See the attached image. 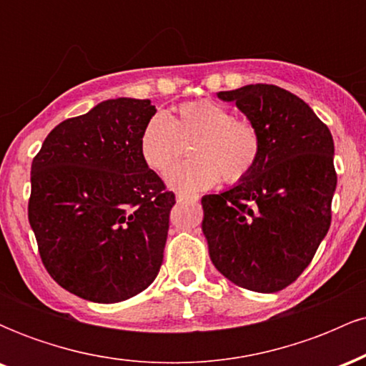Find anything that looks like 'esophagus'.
<instances>
[{
	"instance_id": "34e87169",
	"label": "esophagus",
	"mask_w": 366,
	"mask_h": 366,
	"mask_svg": "<svg viewBox=\"0 0 366 366\" xmlns=\"http://www.w3.org/2000/svg\"><path fill=\"white\" fill-rule=\"evenodd\" d=\"M177 201L179 203H182V201H187V199H194V196H189V194H186V192H177Z\"/></svg>"
}]
</instances>
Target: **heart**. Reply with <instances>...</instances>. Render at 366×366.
Listing matches in <instances>:
<instances>
[{
  "label": "heart",
  "instance_id": "b5f03b06",
  "mask_svg": "<svg viewBox=\"0 0 366 366\" xmlns=\"http://www.w3.org/2000/svg\"><path fill=\"white\" fill-rule=\"evenodd\" d=\"M191 141V159L169 174V184L182 192L244 180L262 157V134L253 122L236 119L224 104L201 99L179 104L174 115L158 112L146 122L139 136V153L146 167L159 175L172 169Z\"/></svg>",
  "mask_w": 366,
  "mask_h": 366
}]
</instances>
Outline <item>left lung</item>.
Segmentation results:
<instances>
[{"mask_svg":"<svg viewBox=\"0 0 366 366\" xmlns=\"http://www.w3.org/2000/svg\"><path fill=\"white\" fill-rule=\"evenodd\" d=\"M262 134L244 180L201 199L209 258L239 287L277 292L305 272L327 236L337 186L329 127L292 92L249 84L217 92Z\"/></svg>","mask_w":366,"mask_h":366,"instance_id":"obj_1","label":"left lung"}]
</instances>
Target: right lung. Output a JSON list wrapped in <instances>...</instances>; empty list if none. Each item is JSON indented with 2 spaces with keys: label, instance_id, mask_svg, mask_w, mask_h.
I'll list each match as a JSON object with an SVG mask.
<instances>
[{
  "label": "right lung",
  "instance_id": "1",
  "mask_svg": "<svg viewBox=\"0 0 366 366\" xmlns=\"http://www.w3.org/2000/svg\"><path fill=\"white\" fill-rule=\"evenodd\" d=\"M154 113L149 99H108L58 124L32 159L29 224L41 259L82 300H129L162 267L175 194L139 153Z\"/></svg>",
  "mask_w": 366,
  "mask_h": 366
}]
</instances>
